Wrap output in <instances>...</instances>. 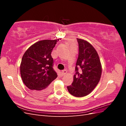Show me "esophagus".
Instances as JSON below:
<instances>
[{"label": "esophagus", "instance_id": "esophagus-1", "mask_svg": "<svg viewBox=\"0 0 126 126\" xmlns=\"http://www.w3.org/2000/svg\"><path fill=\"white\" fill-rule=\"evenodd\" d=\"M67 71L66 70H64L62 71V76L65 75L67 74Z\"/></svg>", "mask_w": 126, "mask_h": 126}]
</instances>
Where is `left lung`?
<instances>
[{
  "mask_svg": "<svg viewBox=\"0 0 126 126\" xmlns=\"http://www.w3.org/2000/svg\"><path fill=\"white\" fill-rule=\"evenodd\" d=\"M77 39L79 55L76 74L73 82L71 85L67 86V89L72 96L82 97L89 94L98 85L101 78L102 66L98 53L93 46L86 40Z\"/></svg>",
  "mask_w": 126,
  "mask_h": 126,
  "instance_id": "8db88e82",
  "label": "left lung"
}]
</instances>
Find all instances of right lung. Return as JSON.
<instances>
[{
  "mask_svg": "<svg viewBox=\"0 0 126 126\" xmlns=\"http://www.w3.org/2000/svg\"><path fill=\"white\" fill-rule=\"evenodd\" d=\"M58 40L59 39L38 41L32 45L22 56L20 66L22 81L38 96L50 93V83L57 77L52 68L54 60L51 53Z\"/></svg>",
  "mask_w": 126,
  "mask_h": 126,
  "instance_id": "right-lung-1",
  "label": "right lung"
}]
</instances>
